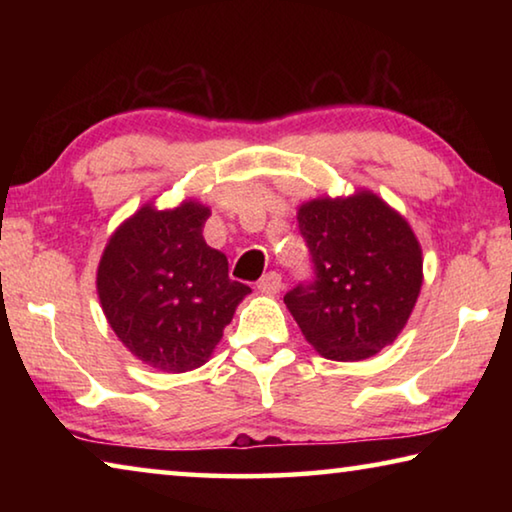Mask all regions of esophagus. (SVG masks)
<instances>
[{
    "mask_svg": "<svg viewBox=\"0 0 512 512\" xmlns=\"http://www.w3.org/2000/svg\"><path fill=\"white\" fill-rule=\"evenodd\" d=\"M257 289L266 293V296H275V293H280V289H282V275L275 271H268L262 280L257 282Z\"/></svg>",
    "mask_w": 512,
    "mask_h": 512,
    "instance_id": "34e87169",
    "label": "esophagus"
}]
</instances>
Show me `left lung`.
Instances as JSON below:
<instances>
[{"label":"left lung","instance_id":"obj_1","mask_svg":"<svg viewBox=\"0 0 512 512\" xmlns=\"http://www.w3.org/2000/svg\"><path fill=\"white\" fill-rule=\"evenodd\" d=\"M311 277L284 302L327 359L361 361L397 339L422 287V253L400 214L361 192L300 207Z\"/></svg>","mask_w":512,"mask_h":512}]
</instances>
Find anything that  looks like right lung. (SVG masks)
I'll use <instances>...</instances> for the list:
<instances>
[{
    "label": "right lung",
    "instance_id": "right-lung-1",
    "mask_svg": "<svg viewBox=\"0 0 512 512\" xmlns=\"http://www.w3.org/2000/svg\"><path fill=\"white\" fill-rule=\"evenodd\" d=\"M210 210L185 203L142 207L110 237L97 289L110 327L137 359L187 372L210 359L250 287L228 277V259L205 244Z\"/></svg>",
    "mask_w": 512,
    "mask_h": 512
}]
</instances>
